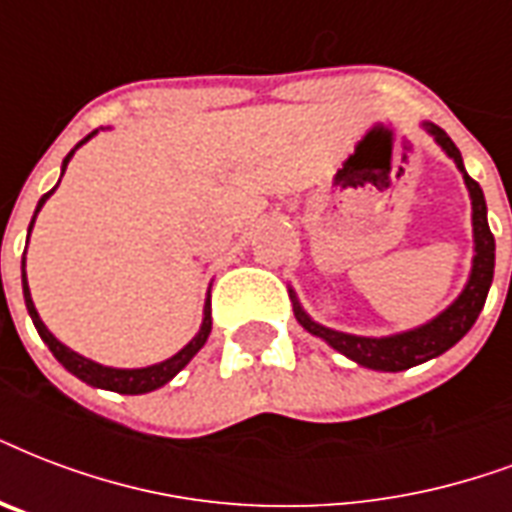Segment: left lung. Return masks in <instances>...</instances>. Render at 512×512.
<instances>
[{
  "mask_svg": "<svg viewBox=\"0 0 512 512\" xmlns=\"http://www.w3.org/2000/svg\"><path fill=\"white\" fill-rule=\"evenodd\" d=\"M421 128L456 163V169L462 171L464 185H467V193H470V204H473V268H470L467 284L456 295L454 303L443 308L438 317H432L424 325L403 330V333L373 338V335L341 333V330L314 322L306 314V308L300 306L298 295L290 287L292 311H295V319H298L303 330L322 338L327 346L341 351L343 357H349L351 362H357L362 368L381 370V373H400V370L416 368L421 362L435 360L443 351L451 349L454 343L462 341L464 335L470 333V327L475 325L478 314L483 311L491 279H494V236H491L489 220H486V198H483L481 185L464 171L462 152L451 142V136L443 128L429 123V120H424Z\"/></svg>",
  "mask_w": 512,
  "mask_h": 512,
  "instance_id": "left-lung-1",
  "label": "left lung"
}]
</instances>
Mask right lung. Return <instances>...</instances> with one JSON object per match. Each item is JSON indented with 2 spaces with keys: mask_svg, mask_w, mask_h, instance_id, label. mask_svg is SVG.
I'll use <instances>...</instances> for the list:
<instances>
[{
  "mask_svg": "<svg viewBox=\"0 0 512 512\" xmlns=\"http://www.w3.org/2000/svg\"><path fill=\"white\" fill-rule=\"evenodd\" d=\"M96 134H99V128H96L93 134L85 136L80 144H74V150L64 158V166H61V171H66V166H69V161H72L74 152L80 150V147H83V144ZM61 177H64V174H61ZM58 182H61V179H58ZM56 187H53L50 193H45L42 198H39L37 212H34V217H31L29 233H31V228H34V220H37L39 209L45 206V201H48L50 195L56 193ZM26 244H29V241H26ZM21 282H23V300H26V311H29L31 322H34V327H37L39 338L48 343V349L53 351V357H56V360L61 362V365H64L69 373H72V376H77L80 381H85V384L96 386V389H107V392H117V395H147V392H155V389H161L163 384H169L171 378L177 376L179 370L185 368L187 362L193 360L195 354L201 351V346H204L206 338H209V333H212V295H206L204 319H201L198 333H195L193 341H187L185 346H182V349L174 354V357H169V360H163V362H155V365H147V368H109V365H101V362L88 360V357H83V354H77V351H72L69 346H64V343L58 341L56 335L50 333L48 327H45V322L39 319L37 308H34V300H31L29 282H26V257L21 260Z\"/></svg>",
  "mask_w": 512,
  "mask_h": 512,
  "instance_id": "1",
  "label": "right lung"
}]
</instances>
